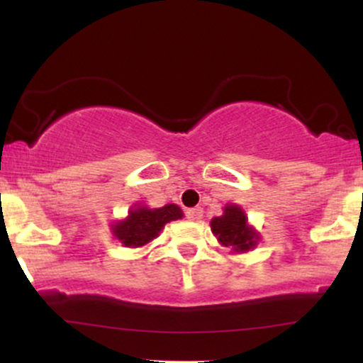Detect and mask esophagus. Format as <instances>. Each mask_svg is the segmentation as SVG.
I'll list each match as a JSON object with an SVG mask.
<instances>
[{
	"label": "esophagus",
	"mask_w": 363,
	"mask_h": 363,
	"mask_svg": "<svg viewBox=\"0 0 363 363\" xmlns=\"http://www.w3.org/2000/svg\"><path fill=\"white\" fill-rule=\"evenodd\" d=\"M186 216L191 220V222H198V220H201L203 210L201 208H191V210L186 211Z\"/></svg>",
	"instance_id": "1"
}]
</instances>
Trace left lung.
I'll return each instance as SVG.
<instances>
[{
    "instance_id": "1",
    "label": "left lung",
    "mask_w": 363,
    "mask_h": 363,
    "mask_svg": "<svg viewBox=\"0 0 363 363\" xmlns=\"http://www.w3.org/2000/svg\"><path fill=\"white\" fill-rule=\"evenodd\" d=\"M211 232L218 242L234 252H247L257 245L259 234L247 223L244 210L237 205H227L222 216L211 220Z\"/></svg>"
}]
</instances>
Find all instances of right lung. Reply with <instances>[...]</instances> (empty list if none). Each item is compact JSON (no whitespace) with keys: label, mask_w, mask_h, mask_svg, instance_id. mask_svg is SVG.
<instances>
[{"label":"right lung","mask_w":363,"mask_h":363,"mask_svg":"<svg viewBox=\"0 0 363 363\" xmlns=\"http://www.w3.org/2000/svg\"><path fill=\"white\" fill-rule=\"evenodd\" d=\"M182 215L181 208L174 203L162 208L136 205L126 218L112 225V234L124 247H141L158 237L165 223L182 218Z\"/></svg>","instance_id":"right-lung-1"}]
</instances>
